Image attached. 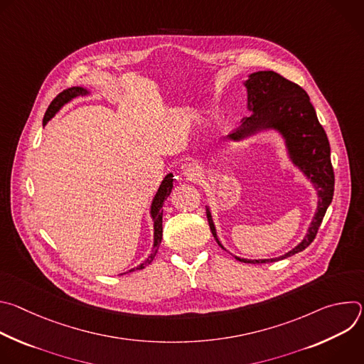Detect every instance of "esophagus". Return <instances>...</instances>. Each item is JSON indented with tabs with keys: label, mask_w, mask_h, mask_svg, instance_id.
<instances>
[{
	"label": "esophagus",
	"mask_w": 364,
	"mask_h": 364,
	"mask_svg": "<svg viewBox=\"0 0 364 364\" xmlns=\"http://www.w3.org/2000/svg\"><path fill=\"white\" fill-rule=\"evenodd\" d=\"M197 176H198V174H197L194 170H187V171H186V177H187L188 180H196Z\"/></svg>",
	"instance_id": "esophagus-1"
}]
</instances>
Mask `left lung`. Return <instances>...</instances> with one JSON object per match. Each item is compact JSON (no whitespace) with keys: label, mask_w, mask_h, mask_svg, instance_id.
<instances>
[{"label":"left lung","mask_w":364,"mask_h":364,"mask_svg":"<svg viewBox=\"0 0 364 364\" xmlns=\"http://www.w3.org/2000/svg\"><path fill=\"white\" fill-rule=\"evenodd\" d=\"M247 89V108L252 112L229 135L230 139H243L259 129L274 128L285 138L292 163L314 183L318 191V205L304 240L288 253L275 259H242L245 264H268L292 256L308 247L317 236L326 212L334 194V170L330 159V142L318 122L313 103L306 92L296 83L272 70L255 72L245 83ZM210 230L222 249L209 209L205 210Z\"/></svg>","instance_id":"obj_1"}]
</instances>
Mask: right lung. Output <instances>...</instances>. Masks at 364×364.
Wrapping results in <instances>:
<instances>
[{"mask_svg": "<svg viewBox=\"0 0 364 364\" xmlns=\"http://www.w3.org/2000/svg\"><path fill=\"white\" fill-rule=\"evenodd\" d=\"M86 93H87L86 89L77 87V86L76 87H69V89L60 92L53 100H51V103L48 105L46 114H44V118H43V124L46 125L50 118H53L55 114L65 105V103H68L69 100H72L76 96L86 95ZM171 190H173V174H168L163 180V183L159 188V193L155 194L154 201L151 204V216H152V220H154V247H152V253L145 259V261L139 267L131 269L129 272L139 271V269H144L145 267H148L152 262L155 253H157V250L160 247V243H161V239H163V204H164L166 198L170 196Z\"/></svg>", "mask_w": 364, "mask_h": 364, "instance_id": "1", "label": "right lung"}]
</instances>
